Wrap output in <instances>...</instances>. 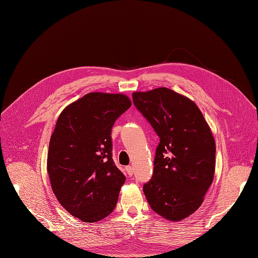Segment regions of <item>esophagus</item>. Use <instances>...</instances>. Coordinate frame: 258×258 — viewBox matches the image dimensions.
Masks as SVG:
<instances>
[{"label":"esophagus","mask_w":258,"mask_h":258,"mask_svg":"<svg viewBox=\"0 0 258 258\" xmlns=\"http://www.w3.org/2000/svg\"><path fill=\"white\" fill-rule=\"evenodd\" d=\"M125 170H126V172H127V174L130 175V177H132V175L134 174V168H133V166H131V165L126 166V167H125Z\"/></svg>","instance_id":"obj_1"}]
</instances>
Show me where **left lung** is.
Wrapping results in <instances>:
<instances>
[{"mask_svg":"<svg viewBox=\"0 0 258 258\" xmlns=\"http://www.w3.org/2000/svg\"><path fill=\"white\" fill-rule=\"evenodd\" d=\"M133 102L160 138L152 179L143 185L151 208L172 222L203 203L215 169V142L197 104L167 88L133 93Z\"/></svg>","mask_w":258,"mask_h":258,"instance_id":"obj_1","label":"left lung"}]
</instances>
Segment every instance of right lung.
Wrapping results in <instances>:
<instances>
[{
    "label": "right lung",
    "mask_w": 258,
    "mask_h": 258,
    "mask_svg": "<svg viewBox=\"0 0 258 258\" xmlns=\"http://www.w3.org/2000/svg\"><path fill=\"white\" fill-rule=\"evenodd\" d=\"M131 105L125 95L89 93L57 119L47 169L60 205L80 221H101L116 207L125 175L112 158V127Z\"/></svg>",
    "instance_id": "add662e5"
}]
</instances>
